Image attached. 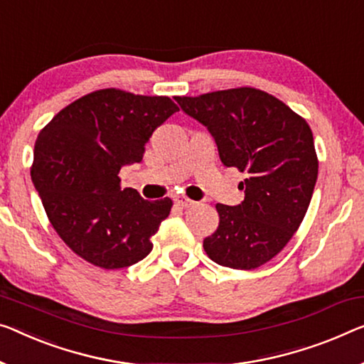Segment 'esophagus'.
<instances>
[{
  "label": "esophagus",
  "instance_id": "esophagus-1",
  "mask_svg": "<svg viewBox=\"0 0 364 364\" xmlns=\"http://www.w3.org/2000/svg\"><path fill=\"white\" fill-rule=\"evenodd\" d=\"M175 203L178 205H181V208H191V205L196 204L193 199H189L186 196H175Z\"/></svg>",
  "mask_w": 364,
  "mask_h": 364
}]
</instances>
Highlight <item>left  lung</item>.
<instances>
[{"instance_id": "left-lung-1", "label": "left lung", "mask_w": 364, "mask_h": 364, "mask_svg": "<svg viewBox=\"0 0 364 364\" xmlns=\"http://www.w3.org/2000/svg\"><path fill=\"white\" fill-rule=\"evenodd\" d=\"M181 109L213 134L225 166L248 173L242 204H215L219 227L204 238L222 267L255 269L287 245L304 220L318 160L306 119L267 91L240 86L176 96Z\"/></svg>"}]
</instances>
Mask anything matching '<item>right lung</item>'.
<instances>
[{
	"instance_id": "right-lung-1",
	"label": "right lung",
	"mask_w": 364,
	"mask_h": 364,
	"mask_svg": "<svg viewBox=\"0 0 364 364\" xmlns=\"http://www.w3.org/2000/svg\"><path fill=\"white\" fill-rule=\"evenodd\" d=\"M176 111L168 96L105 88L70 102L39 132L32 183L58 237L85 262L119 269L151 252L173 200L121 189L119 171L142 161L151 134Z\"/></svg>"
}]
</instances>
